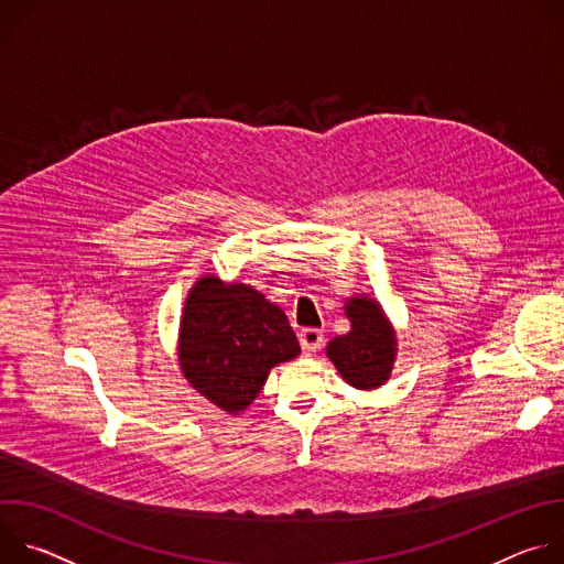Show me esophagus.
<instances>
[{"label": "esophagus", "mask_w": 564, "mask_h": 564, "mask_svg": "<svg viewBox=\"0 0 564 564\" xmlns=\"http://www.w3.org/2000/svg\"><path fill=\"white\" fill-rule=\"evenodd\" d=\"M299 344L305 355H314L321 346H324V333L316 328H305L299 333Z\"/></svg>", "instance_id": "obj_1"}]
</instances>
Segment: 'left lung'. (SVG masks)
<instances>
[{
  "instance_id": "left-lung-1",
  "label": "left lung",
  "mask_w": 564,
  "mask_h": 564,
  "mask_svg": "<svg viewBox=\"0 0 564 564\" xmlns=\"http://www.w3.org/2000/svg\"><path fill=\"white\" fill-rule=\"evenodd\" d=\"M350 333L335 337L326 352L339 375L359 390H372L388 381L397 355V339L381 305L368 296L346 303Z\"/></svg>"
}]
</instances>
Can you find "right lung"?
<instances>
[{"mask_svg": "<svg viewBox=\"0 0 564 564\" xmlns=\"http://www.w3.org/2000/svg\"><path fill=\"white\" fill-rule=\"evenodd\" d=\"M301 352L288 316L246 283L207 274L185 301L178 361L214 406L236 415L261 392L270 370Z\"/></svg>", "mask_w": 564, "mask_h": 564, "instance_id": "add662e5", "label": "right lung"}]
</instances>
